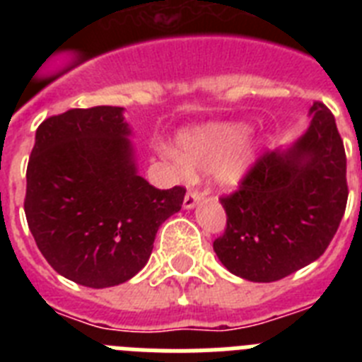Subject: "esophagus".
Wrapping results in <instances>:
<instances>
[{
  "label": "esophagus",
  "instance_id": "34e87169",
  "mask_svg": "<svg viewBox=\"0 0 362 362\" xmlns=\"http://www.w3.org/2000/svg\"><path fill=\"white\" fill-rule=\"evenodd\" d=\"M203 199V194H201L199 190H188L187 196H185V201H183V206L187 210L194 209L199 201Z\"/></svg>",
  "mask_w": 362,
  "mask_h": 362
}]
</instances>
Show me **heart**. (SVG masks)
<instances>
[{
    "label": "heart",
    "mask_w": 362,
    "mask_h": 362,
    "mask_svg": "<svg viewBox=\"0 0 362 362\" xmlns=\"http://www.w3.org/2000/svg\"><path fill=\"white\" fill-rule=\"evenodd\" d=\"M243 123H210L179 137V153H172L179 172H214L221 188H235L245 181L255 161L257 145Z\"/></svg>",
    "instance_id": "heart-1"
}]
</instances>
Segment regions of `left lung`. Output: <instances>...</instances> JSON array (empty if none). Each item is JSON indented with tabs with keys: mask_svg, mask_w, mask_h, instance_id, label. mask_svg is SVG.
Masks as SVG:
<instances>
[{
	"mask_svg": "<svg viewBox=\"0 0 362 362\" xmlns=\"http://www.w3.org/2000/svg\"><path fill=\"white\" fill-rule=\"evenodd\" d=\"M286 150L264 152L221 204L225 233L214 252L233 276L272 283L321 257L348 201L346 153L335 117L322 103Z\"/></svg>",
	"mask_w": 362,
	"mask_h": 362,
	"instance_id": "left-lung-1",
	"label": "left lung"
}]
</instances>
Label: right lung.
<instances>
[{
	"instance_id": "1",
	"label": "right lung",
	"mask_w": 362,
	"mask_h": 362,
	"mask_svg": "<svg viewBox=\"0 0 362 362\" xmlns=\"http://www.w3.org/2000/svg\"><path fill=\"white\" fill-rule=\"evenodd\" d=\"M129 136L121 107L72 108L37 127L28 159L34 241L57 274L88 288L132 279L187 192L159 190L137 174Z\"/></svg>"
}]
</instances>
